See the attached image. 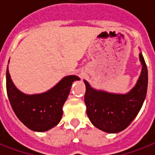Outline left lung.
Wrapping results in <instances>:
<instances>
[{"label": "left lung", "mask_w": 155, "mask_h": 155, "mask_svg": "<svg viewBox=\"0 0 155 155\" xmlns=\"http://www.w3.org/2000/svg\"><path fill=\"white\" fill-rule=\"evenodd\" d=\"M139 59L143 65L141 74L136 86L126 94L95 90L84 81L86 114L97 128L108 133H117L125 130L139 113L148 89V69L141 52Z\"/></svg>", "instance_id": "obj_1"}]
</instances>
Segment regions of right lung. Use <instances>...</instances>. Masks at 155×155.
Instances as JSON below:
<instances>
[{
  "label": "right lung",
  "instance_id": "right-lung-1",
  "mask_svg": "<svg viewBox=\"0 0 155 155\" xmlns=\"http://www.w3.org/2000/svg\"><path fill=\"white\" fill-rule=\"evenodd\" d=\"M79 80L76 75L65 76L49 91L28 95L20 91L13 84L7 66L8 99L17 117L25 126L35 131H47L60 122L63 116V106L69 96L72 83Z\"/></svg>",
  "mask_w": 155,
  "mask_h": 155
}]
</instances>
